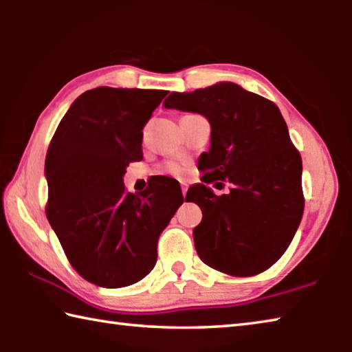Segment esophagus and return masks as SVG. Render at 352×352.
I'll return each mask as SVG.
<instances>
[{
  "label": "esophagus",
  "instance_id": "esophagus-1",
  "mask_svg": "<svg viewBox=\"0 0 352 352\" xmlns=\"http://www.w3.org/2000/svg\"><path fill=\"white\" fill-rule=\"evenodd\" d=\"M186 192H188V186H183V188H182V194H183V197H186Z\"/></svg>",
  "mask_w": 352,
  "mask_h": 352
}]
</instances>
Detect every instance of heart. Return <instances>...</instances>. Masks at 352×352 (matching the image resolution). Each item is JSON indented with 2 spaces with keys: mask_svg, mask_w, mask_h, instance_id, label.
Listing matches in <instances>:
<instances>
[{
  "mask_svg": "<svg viewBox=\"0 0 352 352\" xmlns=\"http://www.w3.org/2000/svg\"><path fill=\"white\" fill-rule=\"evenodd\" d=\"M166 172H169V174L178 177V175L183 174V168H182V166L175 164V163H169L168 166H166Z\"/></svg>",
  "mask_w": 352,
  "mask_h": 352,
  "instance_id": "1",
  "label": "heart"
}]
</instances>
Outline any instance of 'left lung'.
<instances>
[{
	"label": "left lung",
	"instance_id": "8db88e82",
	"mask_svg": "<svg viewBox=\"0 0 352 352\" xmlns=\"http://www.w3.org/2000/svg\"><path fill=\"white\" fill-rule=\"evenodd\" d=\"M166 109L194 111L211 124V148L199 162L201 180L186 200L200 206L194 243L200 259L231 276H254L281 258L305 211L301 155L272 100L220 82L192 93H170Z\"/></svg>",
	"mask_w": 352,
	"mask_h": 352
}]
</instances>
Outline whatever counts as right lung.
<instances>
[{
	"mask_svg": "<svg viewBox=\"0 0 352 352\" xmlns=\"http://www.w3.org/2000/svg\"><path fill=\"white\" fill-rule=\"evenodd\" d=\"M164 90L98 87L77 98L47 147L46 217L79 275L99 287L138 283L157 262V243L184 199L158 177L140 194L122 177L142 160V129Z\"/></svg>",
	"mask_w": 352,
	"mask_h": 352,
	"instance_id": "add662e5",
	"label": "right lung"
}]
</instances>
